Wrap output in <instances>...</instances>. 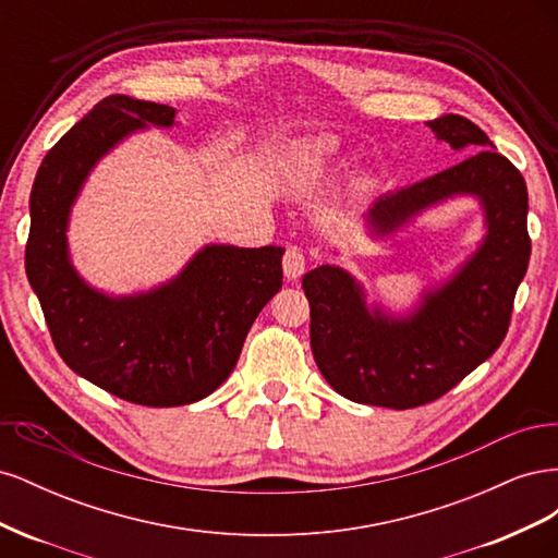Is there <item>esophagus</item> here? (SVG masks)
<instances>
[{"label": "esophagus", "instance_id": "34e87169", "mask_svg": "<svg viewBox=\"0 0 558 558\" xmlns=\"http://www.w3.org/2000/svg\"><path fill=\"white\" fill-rule=\"evenodd\" d=\"M283 275L286 279L295 281L298 277H302V272H305V265H307V256L305 251H302L300 246H289L283 253Z\"/></svg>", "mask_w": 558, "mask_h": 558}]
</instances>
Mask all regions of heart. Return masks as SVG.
Here are the masks:
<instances>
[{"instance_id":"1","label":"heart","mask_w":558,"mask_h":558,"mask_svg":"<svg viewBox=\"0 0 558 558\" xmlns=\"http://www.w3.org/2000/svg\"><path fill=\"white\" fill-rule=\"evenodd\" d=\"M337 156V144L332 140L318 137L295 144L283 158V177L293 189H312L324 179Z\"/></svg>"}]
</instances>
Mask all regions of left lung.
I'll return each instance as SVG.
<instances>
[{"instance_id": "8db88e82", "label": "left lung", "mask_w": 558, "mask_h": 558, "mask_svg": "<svg viewBox=\"0 0 558 558\" xmlns=\"http://www.w3.org/2000/svg\"><path fill=\"white\" fill-rule=\"evenodd\" d=\"M435 137L470 154L459 165L381 195L365 214L373 240L453 197H475L486 234L440 286L421 293L408 316L367 305L363 283L337 265L302 277L310 300L312 353L337 393L377 408L410 410L445 396L505 340L519 283L529 269V193L517 167L468 118L428 123Z\"/></svg>"}]
</instances>
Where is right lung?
Returning <instances> with one entry per match:
<instances>
[{"label":"right lung","instance_id":"1","mask_svg":"<svg viewBox=\"0 0 558 558\" xmlns=\"http://www.w3.org/2000/svg\"><path fill=\"white\" fill-rule=\"evenodd\" d=\"M177 109L128 95L102 99L48 150L29 195L25 272L62 361L111 396L177 408L214 393L238 365L246 332L281 289V246L207 244L156 289L109 295L70 256V216L95 165Z\"/></svg>","mask_w":558,"mask_h":558}]
</instances>
